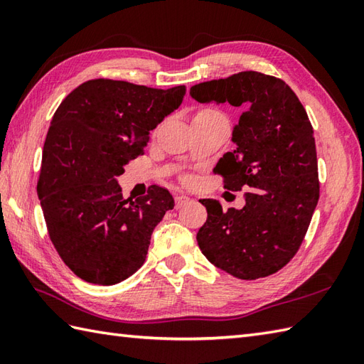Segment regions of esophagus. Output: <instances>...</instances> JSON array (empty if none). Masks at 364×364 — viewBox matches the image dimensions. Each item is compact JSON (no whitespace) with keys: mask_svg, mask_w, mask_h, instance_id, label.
Masks as SVG:
<instances>
[{"mask_svg":"<svg viewBox=\"0 0 364 364\" xmlns=\"http://www.w3.org/2000/svg\"><path fill=\"white\" fill-rule=\"evenodd\" d=\"M175 202H176V208H180V206L186 205L189 202V197L186 194H176L175 196Z\"/></svg>","mask_w":364,"mask_h":364,"instance_id":"obj_1","label":"esophagus"}]
</instances>
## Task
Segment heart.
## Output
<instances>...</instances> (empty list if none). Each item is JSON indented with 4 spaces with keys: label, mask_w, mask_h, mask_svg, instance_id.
<instances>
[{
    "label": "heart",
    "mask_w": 364,
    "mask_h": 364,
    "mask_svg": "<svg viewBox=\"0 0 364 364\" xmlns=\"http://www.w3.org/2000/svg\"><path fill=\"white\" fill-rule=\"evenodd\" d=\"M203 117H223V115L215 111V109H210V107H203V109H198L194 115V119H203Z\"/></svg>",
    "instance_id": "b5f03b06"
}]
</instances>
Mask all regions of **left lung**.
I'll list each match as a JSON object with an SVG mask.
<instances>
[{"instance_id": "obj_1", "label": "left lung", "mask_w": 364, "mask_h": 364, "mask_svg": "<svg viewBox=\"0 0 364 364\" xmlns=\"http://www.w3.org/2000/svg\"><path fill=\"white\" fill-rule=\"evenodd\" d=\"M200 103H230L244 112L233 129V151L214 172L223 188L242 191V210H222L211 198L198 230L200 250L214 266L241 280H257L296 257L319 200L318 154L304 105L283 80L241 72L191 87Z\"/></svg>"}]
</instances>
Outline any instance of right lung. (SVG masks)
I'll use <instances>...</instances> for the list:
<instances>
[{
    "mask_svg": "<svg viewBox=\"0 0 364 364\" xmlns=\"http://www.w3.org/2000/svg\"><path fill=\"white\" fill-rule=\"evenodd\" d=\"M184 94V86L164 90L98 78L70 92L54 112L37 194L54 249L81 280L117 284L145 262L173 197L151 184L146 196L123 198L117 176L144 154L150 131Z\"/></svg>",
    "mask_w": 364,
    "mask_h": 364,
    "instance_id": "obj_1",
    "label": "right lung"
}]
</instances>
